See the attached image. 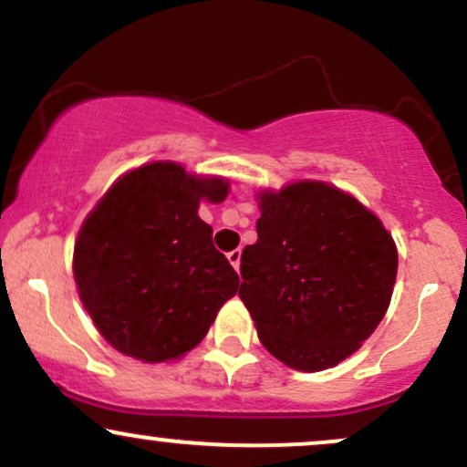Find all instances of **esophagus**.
<instances>
[{
  "instance_id": "esophagus-1",
  "label": "esophagus",
  "mask_w": 467,
  "mask_h": 467,
  "mask_svg": "<svg viewBox=\"0 0 467 467\" xmlns=\"http://www.w3.org/2000/svg\"><path fill=\"white\" fill-rule=\"evenodd\" d=\"M228 261H230V265H233L234 270L239 272V265H241V250L237 248V250L228 252Z\"/></svg>"
}]
</instances>
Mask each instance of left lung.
I'll return each mask as SVG.
<instances>
[{
	"instance_id": "8db88e82",
	"label": "left lung",
	"mask_w": 467,
	"mask_h": 467,
	"mask_svg": "<svg viewBox=\"0 0 467 467\" xmlns=\"http://www.w3.org/2000/svg\"><path fill=\"white\" fill-rule=\"evenodd\" d=\"M256 244L241 254L239 296L261 345L296 371L336 367L387 314L398 248L356 197L325 182L259 195Z\"/></svg>"
}]
</instances>
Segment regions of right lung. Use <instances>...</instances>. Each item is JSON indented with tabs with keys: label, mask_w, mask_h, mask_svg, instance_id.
<instances>
[{
	"label": "right lung",
	"mask_w": 467,
	"mask_h": 467,
	"mask_svg": "<svg viewBox=\"0 0 467 467\" xmlns=\"http://www.w3.org/2000/svg\"><path fill=\"white\" fill-rule=\"evenodd\" d=\"M228 182L175 162L130 171L85 219L74 281L100 336L142 362L178 360L202 342L239 276L213 245L200 202H223Z\"/></svg>",
	"instance_id": "add662e5"
}]
</instances>
